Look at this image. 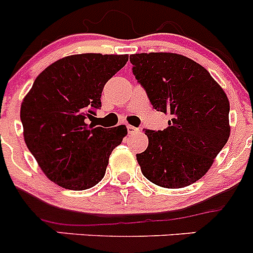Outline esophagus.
I'll list each match as a JSON object with an SVG mask.
<instances>
[{
    "label": "esophagus",
    "instance_id": "obj_1",
    "mask_svg": "<svg viewBox=\"0 0 253 253\" xmlns=\"http://www.w3.org/2000/svg\"><path fill=\"white\" fill-rule=\"evenodd\" d=\"M126 129H128L129 134H134L139 131V128H135V126H133V125H126Z\"/></svg>",
    "mask_w": 253,
    "mask_h": 253
}]
</instances>
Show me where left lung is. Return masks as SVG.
<instances>
[{
    "mask_svg": "<svg viewBox=\"0 0 253 253\" xmlns=\"http://www.w3.org/2000/svg\"><path fill=\"white\" fill-rule=\"evenodd\" d=\"M133 75L153 109L169 114L163 130L144 129L148 147L137 154L143 176L169 189L203 177L229 138V101L204 67L173 53L130 55Z\"/></svg>",
    "mask_w": 253,
    "mask_h": 253,
    "instance_id": "left-lung-1",
    "label": "left lung"
}]
</instances>
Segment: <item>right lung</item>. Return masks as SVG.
I'll use <instances>...</instances> for the list:
<instances>
[{"label":"right lung","mask_w":253,"mask_h":253,"mask_svg":"<svg viewBox=\"0 0 253 253\" xmlns=\"http://www.w3.org/2000/svg\"><path fill=\"white\" fill-rule=\"evenodd\" d=\"M128 55L86 53L62 58L37 77L22 101L20 118L29 151L48 178L69 190L102 180L109 157L123 142L125 125L86 124L101 109L104 86Z\"/></svg>","instance_id":"obj_1"}]
</instances>
